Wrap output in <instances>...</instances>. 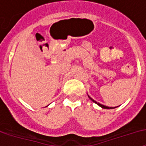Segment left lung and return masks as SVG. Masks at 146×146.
<instances>
[{
    "instance_id": "left-lung-1",
    "label": "left lung",
    "mask_w": 146,
    "mask_h": 146,
    "mask_svg": "<svg viewBox=\"0 0 146 146\" xmlns=\"http://www.w3.org/2000/svg\"><path fill=\"white\" fill-rule=\"evenodd\" d=\"M88 97H89V98H90V100H92L93 102H94L95 104H98V105H99V106H100V107H101V108H104V109H113V108H111V107H110V108H109V107H107V106H105V105H103V104H101L98 103V102H97V101H95L94 100H93L92 98H90V96H88ZM116 108H117V107H116Z\"/></svg>"
}]
</instances>
